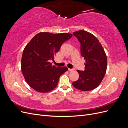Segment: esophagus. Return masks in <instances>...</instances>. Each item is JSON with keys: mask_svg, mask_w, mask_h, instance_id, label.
Wrapping results in <instances>:
<instances>
[{"mask_svg": "<svg viewBox=\"0 0 128 128\" xmlns=\"http://www.w3.org/2000/svg\"><path fill=\"white\" fill-rule=\"evenodd\" d=\"M75 69H70V68H68V70L69 72H72V71H74V70Z\"/></svg>", "mask_w": 128, "mask_h": 128, "instance_id": "obj_1", "label": "esophagus"}]
</instances>
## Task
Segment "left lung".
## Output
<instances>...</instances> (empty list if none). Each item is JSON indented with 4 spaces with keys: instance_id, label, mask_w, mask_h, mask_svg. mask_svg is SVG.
<instances>
[{
    "instance_id": "8db88e82",
    "label": "left lung",
    "mask_w": 128,
    "mask_h": 128,
    "mask_svg": "<svg viewBox=\"0 0 128 128\" xmlns=\"http://www.w3.org/2000/svg\"><path fill=\"white\" fill-rule=\"evenodd\" d=\"M80 43V53L86 60L85 70H77L78 80L72 83L78 90L86 91L97 88L105 75L107 56L99 40L94 34L84 30L73 33Z\"/></svg>"
}]
</instances>
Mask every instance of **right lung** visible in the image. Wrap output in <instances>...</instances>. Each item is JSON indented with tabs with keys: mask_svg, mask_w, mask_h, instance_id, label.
<instances>
[{
	"mask_svg": "<svg viewBox=\"0 0 128 128\" xmlns=\"http://www.w3.org/2000/svg\"><path fill=\"white\" fill-rule=\"evenodd\" d=\"M72 34L40 32L24 48L21 68L29 86L39 92L51 91L58 85L60 76L68 70L66 67L52 66L54 56Z\"/></svg>",
	"mask_w": 128,
	"mask_h": 128,
	"instance_id": "1",
	"label": "right lung"
}]
</instances>
